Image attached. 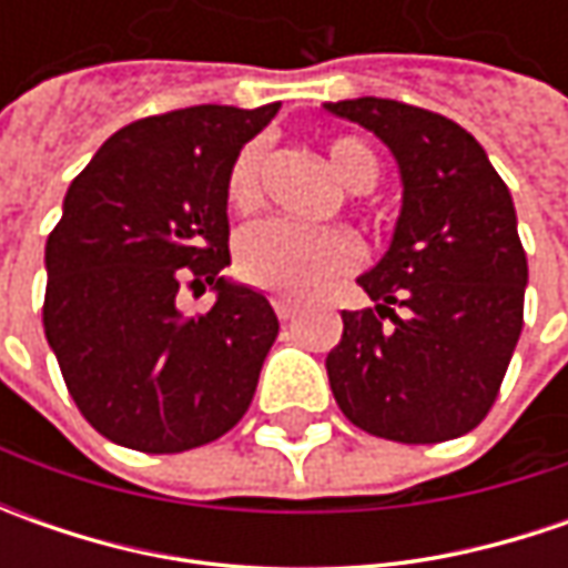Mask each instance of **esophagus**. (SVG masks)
Wrapping results in <instances>:
<instances>
[{
	"label": "esophagus",
	"mask_w": 568,
	"mask_h": 568,
	"mask_svg": "<svg viewBox=\"0 0 568 568\" xmlns=\"http://www.w3.org/2000/svg\"><path fill=\"white\" fill-rule=\"evenodd\" d=\"M272 306H274V313H277V318H281V322H287V318H294L296 313H300V306H296L294 300H284V296H274Z\"/></svg>",
	"instance_id": "1"
}]
</instances>
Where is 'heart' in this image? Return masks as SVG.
<instances>
[{"mask_svg":"<svg viewBox=\"0 0 568 568\" xmlns=\"http://www.w3.org/2000/svg\"><path fill=\"white\" fill-rule=\"evenodd\" d=\"M328 164L347 189H369L379 176L376 154L357 139H332L325 144ZM262 142H250L230 164L227 202L233 211L250 214L262 202ZM361 246L341 227H300L294 221H262L236 243L240 277L268 294L300 300L328 287L357 265Z\"/></svg>","mask_w":568,"mask_h":568,"instance_id":"heart-1","label":"heart"}]
</instances>
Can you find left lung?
Returning a JSON list of instances; mask_svg holds the SVG:
<instances>
[{
	"label": "left lung",
	"mask_w": 568,
	"mask_h": 568,
	"mask_svg": "<svg viewBox=\"0 0 568 568\" xmlns=\"http://www.w3.org/2000/svg\"><path fill=\"white\" fill-rule=\"evenodd\" d=\"M325 110L388 144L404 186L392 246L357 277L376 310H344L325 357L335 402L392 443L465 436L490 414L525 325L509 186L470 132L424 106L357 98Z\"/></svg>",
	"instance_id": "1"
}]
</instances>
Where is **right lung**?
Segmentation results:
<instances>
[{"mask_svg":"<svg viewBox=\"0 0 568 568\" xmlns=\"http://www.w3.org/2000/svg\"><path fill=\"white\" fill-rule=\"evenodd\" d=\"M277 110L202 103L129 122L65 192L47 240L43 332L78 410L116 446L189 452L250 410L277 316L221 274L227 173ZM183 286L219 300L183 317Z\"/></svg>","mask_w":568,"mask_h":568,"instance_id":"obj_1","label":"right lung"}]
</instances>
